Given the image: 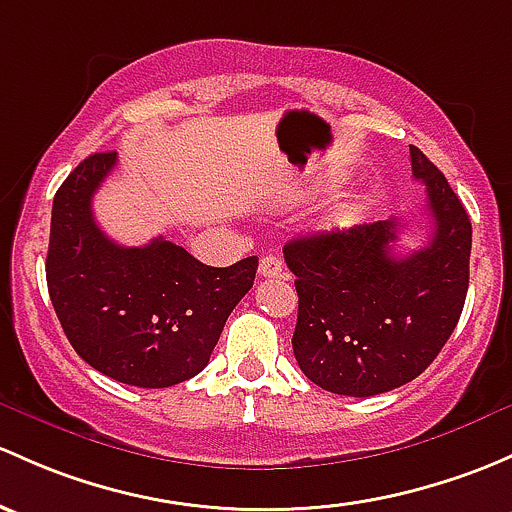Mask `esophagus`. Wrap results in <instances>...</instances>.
Wrapping results in <instances>:
<instances>
[{"label": "esophagus", "instance_id": "34e87169", "mask_svg": "<svg viewBox=\"0 0 512 512\" xmlns=\"http://www.w3.org/2000/svg\"><path fill=\"white\" fill-rule=\"evenodd\" d=\"M260 277H282L284 274V265H282V260H279V257H272V255H267V257H262L260 260Z\"/></svg>", "mask_w": 512, "mask_h": 512}]
</instances>
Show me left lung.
I'll return each instance as SVG.
<instances>
[{"label": "left lung", "instance_id": "1", "mask_svg": "<svg viewBox=\"0 0 512 512\" xmlns=\"http://www.w3.org/2000/svg\"><path fill=\"white\" fill-rule=\"evenodd\" d=\"M412 176L427 186L432 238L395 257L402 223L284 245L299 294L292 348L301 373L328 392L373 397L410 383L437 358L469 292L471 220L449 181L410 144Z\"/></svg>", "mask_w": 512, "mask_h": 512}]
</instances>
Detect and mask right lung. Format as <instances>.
Instances as JSON below:
<instances>
[{
  "label": "right lung",
  "mask_w": 512,
  "mask_h": 512,
  "mask_svg": "<svg viewBox=\"0 0 512 512\" xmlns=\"http://www.w3.org/2000/svg\"><path fill=\"white\" fill-rule=\"evenodd\" d=\"M117 152L80 161L53 198L46 282L75 353L117 383L171 387L201 373L257 257L208 267L166 238L122 247L93 218Z\"/></svg>",
  "instance_id": "right-lung-1"
}]
</instances>
